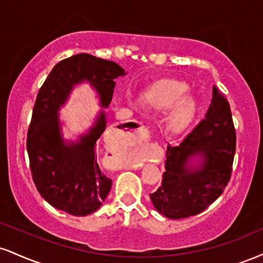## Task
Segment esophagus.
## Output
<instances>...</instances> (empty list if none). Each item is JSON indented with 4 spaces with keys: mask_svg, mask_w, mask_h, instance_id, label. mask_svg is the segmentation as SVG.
Masks as SVG:
<instances>
[{
    "mask_svg": "<svg viewBox=\"0 0 263 263\" xmlns=\"http://www.w3.org/2000/svg\"><path fill=\"white\" fill-rule=\"evenodd\" d=\"M136 138H138L140 141H143L145 138H148V129L144 127V126H141L140 128L135 129V134Z\"/></svg>",
    "mask_w": 263,
    "mask_h": 263,
    "instance_id": "34e87169",
    "label": "esophagus"
}]
</instances>
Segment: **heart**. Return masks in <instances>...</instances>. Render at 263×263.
I'll use <instances>...</instances> for the list:
<instances>
[{"instance_id": "heart-1", "label": "heart", "mask_w": 263, "mask_h": 263, "mask_svg": "<svg viewBox=\"0 0 263 263\" xmlns=\"http://www.w3.org/2000/svg\"><path fill=\"white\" fill-rule=\"evenodd\" d=\"M187 84L167 80L154 85L144 94V103L157 111L172 109L166 118V128L172 134H180L191 123L196 114V103L186 96Z\"/></svg>"}]
</instances>
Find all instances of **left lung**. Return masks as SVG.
<instances>
[{
    "mask_svg": "<svg viewBox=\"0 0 263 263\" xmlns=\"http://www.w3.org/2000/svg\"><path fill=\"white\" fill-rule=\"evenodd\" d=\"M236 134L229 101L214 85L203 120L178 145H167L162 185L149 195L160 214L182 219L203 212L230 180ZM198 159L197 166L191 164Z\"/></svg>",
    "mask_w": 263,
    "mask_h": 263,
    "instance_id": "1",
    "label": "left lung"
}]
</instances>
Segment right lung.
<instances>
[{"mask_svg":"<svg viewBox=\"0 0 263 263\" xmlns=\"http://www.w3.org/2000/svg\"><path fill=\"white\" fill-rule=\"evenodd\" d=\"M125 74L118 63L78 53L60 61L41 85L28 128L27 151L33 181L52 207L83 217L96 212L109 194L112 181L97 160V141L106 128L105 112H99L87 135L67 144L61 135L59 110L73 85L83 81L97 90L100 105L107 107L115 78Z\"/></svg>","mask_w":263,"mask_h":263,"instance_id":"right-lung-1","label":"right lung"}]
</instances>
